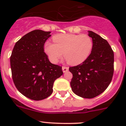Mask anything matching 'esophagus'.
<instances>
[{
    "mask_svg": "<svg viewBox=\"0 0 126 126\" xmlns=\"http://www.w3.org/2000/svg\"><path fill=\"white\" fill-rule=\"evenodd\" d=\"M62 70H63V72H67V71H68V70H69V68H68V67L63 66V67H62Z\"/></svg>",
    "mask_w": 126,
    "mask_h": 126,
    "instance_id": "34e87169",
    "label": "esophagus"
}]
</instances>
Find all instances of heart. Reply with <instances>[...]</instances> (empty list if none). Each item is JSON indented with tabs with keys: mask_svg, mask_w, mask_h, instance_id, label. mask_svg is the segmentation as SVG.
Segmentation results:
<instances>
[{
	"mask_svg": "<svg viewBox=\"0 0 126 126\" xmlns=\"http://www.w3.org/2000/svg\"><path fill=\"white\" fill-rule=\"evenodd\" d=\"M55 44L47 41L44 44V51L52 63L62 57L63 52L68 63L77 65L84 62L92 51L93 43L86 34H59L53 37Z\"/></svg>",
	"mask_w": 126,
	"mask_h": 126,
	"instance_id": "b5f03b06",
	"label": "heart"
}]
</instances>
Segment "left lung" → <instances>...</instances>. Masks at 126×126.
Instances as JSON below:
<instances>
[{
  "instance_id": "8db88e82",
  "label": "left lung",
  "mask_w": 126,
  "mask_h": 126,
  "mask_svg": "<svg viewBox=\"0 0 126 126\" xmlns=\"http://www.w3.org/2000/svg\"><path fill=\"white\" fill-rule=\"evenodd\" d=\"M88 36L93 43L90 56L69 70L72 74V91L80 97L91 99L101 94L110 85L114 71V53L101 36L92 31H88Z\"/></svg>"
}]
</instances>
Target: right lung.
Masks as SVG:
<instances>
[{"label": "right lung", "instance_id": "add662e5", "mask_svg": "<svg viewBox=\"0 0 126 126\" xmlns=\"http://www.w3.org/2000/svg\"><path fill=\"white\" fill-rule=\"evenodd\" d=\"M50 32L35 30L22 36L15 44L10 57L13 82L25 97L40 101L53 91L54 81L63 74L62 66L49 62L44 45Z\"/></svg>", "mask_w": 126, "mask_h": 126}]
</instances>
